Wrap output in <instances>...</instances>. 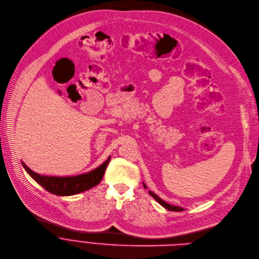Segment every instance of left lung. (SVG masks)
Here are the masks:
<instances>
[{
	"mask_svg": "<svg viewBox=\"0 0 259 259\" xmlns=\"http://www.w3.org/2000/svg\"><path fill=\"white\" fill-rule=\"evenodd\" d=\"M144 187L145 188H147V186L144 184ZM149 193H150V195L152 196V197H154L162 206H164L165 208H167V209H169V210H174V211H182V210H184V208L183 207H181V206H176V205H171V204H169V203H167V202H165L164 201L163 199H161L159 196H157L155 193H153L152 191H149Z\"/></svg>",
	"mask_w": 259,
	"mask_h": 259,
	"instance_id": "left-lung-1",
	"label": "left lung"
}]
</instances>
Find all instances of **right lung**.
<instances>
[{
	"mask_svg": "<svg viewBox=\"0 0 259 259\" xmlns=\"http://www.w3.org/2000/svg\"><path fill=\"white\" fill-rule=\"evenodd\" d=\"M110 161V157L101 164L99 167L94 169L88 174L75 176V177H48L41 176L30 169L25 163H22V166L27 170V172L45 190L49 192L59 195V196H68L74 195L80 192L87 191L91 188L98 185L105 172V169Z\"/></svg>",
	"mask_w": 259,
	"mask_h": 259,
	"instance_id": "obj_1",
	"label": "right lung"
}]
</instances>
